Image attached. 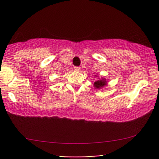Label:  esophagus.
Segmentation results:
<instances>
[{
  "label": "esophagus",
  "mask_w": 159,
  "mask_h": 159,
  "mask_svg": "<svg viewBox=\"0 0 159 159\" xmlns=\"http://www.w3.org/2000/svg\"><path fill=\"white\" fill-rule=\"evenodd\" d=\"M74 70L75 71V72H79V71L81 70V68L78 66H75V67H74Z\"/></svg>",
  "instance_id": "esophagus-1"
}]
</instances>
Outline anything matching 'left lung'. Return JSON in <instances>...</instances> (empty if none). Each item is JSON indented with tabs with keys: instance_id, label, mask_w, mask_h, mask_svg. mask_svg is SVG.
Listing matches in <instances>:
<instances>
[{
	"instance_id": "left-lung-1",
	"label": "left lung",
	"mask_w": 159,
	"mask_h": 159,
	"mask_svg": "<svg viewBox=\"0 0 159 159\" xmlns=\"http://www.w3.org/2000/svg\"><path fill=\"white\" fill-rule=\"evenodd\" d=\"M96 77H97V80L94 82L93 84V87H95V89H97V90H99V89L103 88L105 87V86H107V80L105 79V78H99L98 75H95Z\"/></svg>"
}]
</instances>
